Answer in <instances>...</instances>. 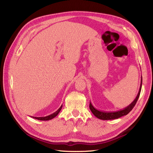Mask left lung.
<instances>
[{
    "label": "left lung",
    "instance_id": "1",
    "mask_svg": "<svg viewBox=\"0 0 153 153\" xmlns=\"http://www.w3.org/2000/svg\"><path fill=\"white\" fill-rule=\"evenodd\" d=\"M142 84V77L141 78V84H140V90H139V92H138V94L137 96V98L130 105H129L128 106H127V107L126 108H124V110H120V111H118V112H101V111H99L98 110H96V108H94V106H92V104L90 103H89V108L91 110V112L96 117H98V119H102V120H110V119H118L119 117L123 116V115H127L133 108L136 103L137 102V100H138V98H139L140 94Z\"/></svg>",
    "mask_w": 153,
    "mask_h": 153
}]
</instances>
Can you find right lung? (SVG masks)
Returning <instances> with one entry per match:
<instances>
[{
	"instance_id": "obj_1",
	"label": "right lung",
	"mask_w": 153,
	"mask_h": 153,
	"mask_svg": "<svg viewBox=\"0 0 153 153\" xmlns=\"http://www.w3.org/2000/svg\"><path fill=\"white\" fill-rule=\"evenodd\" d=\"M62 107V106H61V107H60L56 112H55V113L51 114L50 115H48V116H46V117H32L34 119H38V120H41V121H48V120H50L52 119L53 118H54L55 116H57V114L59 113L60 111H61V108Z\"/></svg>"
}]
</instances>
